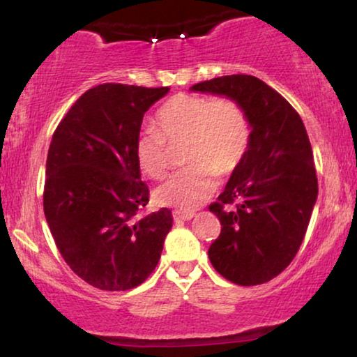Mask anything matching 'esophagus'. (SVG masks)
I'll use <instances>...</instances> for the list:
<instances>
[{
    "label": "esophagus",
    "mask_w": 357,
    "mask_h": 357,
    "mask_svg": "<svg viewBox=\"0 0 357 357\" xmlns=\"http://www.w3.org/2000/svg\"><path fill=\"white\" fill-rule=\"evenodd\" d=\"M172 216L175 221H190L195 216V211H174Z\"/></svg>",
    "instance_id": "34e87169"
}]
</instances>
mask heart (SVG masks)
<instances>
[{"label": "heart", "mask_w": 357, "mask_h": 357, "mask_svg": "<svg viewBox=\"0 0 357 357\" xmlns=\"http://www.w3.org/2000/svg\"><path fill=\"white\" fill-rule=\"evenodd\" d=\"M155 128L136 135L133 154L149 178H164L169 170V143L185 139L188 167L172 175L155 190L165 206L197 208L218 183L219 175L241 167L252 144V121L241 102L232 97L175 94L155 114Z\"/></svg>", "instance_id": "1"}]
</instances>
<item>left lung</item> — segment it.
<instances>
[{
	"label": "left lung",
	"mask_w": 357,
	"mask_h": 357,
	"mask_svg": "<svg viewBox=\"0 0 357 357\" xmlns=\"http://www.w3.org/2000/svg\"><path fill=\"white\" fill-rule=\"evenodd\" d=\"M192 91L232 97L250 116L247 158L218 202L209 204L221 221V234L208 255L226 280L263 284L294 260L319 195L305 126L294 107L255 76L214 77Z\"/></svg>",
	"instance_id": "1"
}]
</instances>
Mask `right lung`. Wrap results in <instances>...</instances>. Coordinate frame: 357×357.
<instances>
[{"instance_id":"right-lung-1","label":"right lung","mask_w":357,"mask_h":357,"mask_svg":"<svg viewBox=\"0 0 357 357\" xmlns=\"http://www.w3.org/2000/svg\"><path fill=\"white\" fill-rule=\"evenodd\" d=\"M169 87L105 82L86 91L53 133L43 211L63 260L102 291L139 286L158 266L172 227L169 208L149 202L133 143L146 110Z\"/></svg>"}]
</instances>
